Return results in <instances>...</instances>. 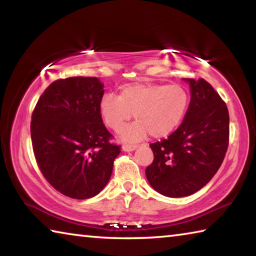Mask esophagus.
<instances>
[{
    "mask_svg": "<svg viewBox=\"0 0 256 256\" xmlns=\"http://www.w3.org/2000/svg\"><path fill=\"white\" fill-rule=\"evenodd\" d=\"M138 148L136 144H124L123 146V150L124 151H133Z\"/></svg>",
    "mask_w": 256,
    "mask_h": 256,
    "instance_id": "obj_1",
    "label": "esophagus"
}]
</instances>
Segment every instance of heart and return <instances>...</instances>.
Returning a JSON list of instances; mask_svg holds the SVG:
<instances>
[{
    "label": "heart",
    "instance_id": "1",
    "mask_svg": "<svg viewBox=\"0 0 256 256\" xmlns=\"http://www.w3.org/2000/svg\"><path fill=\"white\" fill-rule=\"evenodd\" d=\"M190 105V94L180 84H136L123 86L118 96L102 98L99 112L108 128L118 131L134 115L136 122L124 128L120 138L138 141L146 133L159 138L178 128Z\"/></svg>",
    "mask_w": 256,
    "mask_h": 256
}]
</instances>
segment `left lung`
<instances>
[{"instance_id": "left-lung-1", "label": "left lung", "mask_w": 256, "mask_h": 256, "mask_svg": "<svg viewBox=\"0 0 256 256\" xmlns=\"http://www.w3.org/2000/svg\"><path fill=\"white\" fill-rule=\"evenodd\" d=\"M190 102L183 122L167 138L150 144L154 162L146 170L152 188L170 198L198 192L222 166L229 144V114L204 79H185Z\"/></svg>"}]
</instances>
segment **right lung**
Segmentation results:
<instances>
[{
	"instance_id": "1",
	"label": "right lung",
	"mask_w": 256,
	"mask_h": 256,
	"mask_svg": "<svg viewBox=\"0 0 256 256\" xmlns=\"http://www.w3.org/2000/svg\"><path fill=\"white\" fill-rule=\"evenodd\" d=\"M102 86L94 76L55 80L32 115V149L42 176L60 193L78 200L105 188L120 152L99 112Z\"/></svg>"
}]
</instances>
